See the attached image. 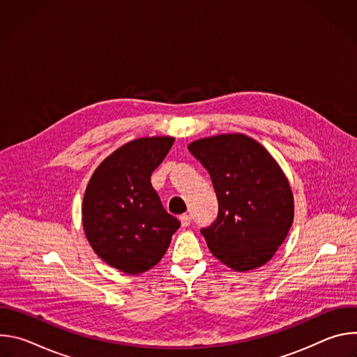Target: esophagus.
<instances>
[{
    "label": "esophagus",
    "instance_id": "1",
    "mask_svg": "<svg viewBox=\"0 0 357 357\" xmlns=\"http://www.w3.org/2000/svg\"><path fill=\"white\" fill-rule=\"evenodd\" d=\"M179 220H181V225H182L183 227H188V226L190 225V222H192V218L185 213V215H182V216L179 218Z\"/></svg>",
    "mask_w": 357,
    "mask_h": 357
}]
</instances>
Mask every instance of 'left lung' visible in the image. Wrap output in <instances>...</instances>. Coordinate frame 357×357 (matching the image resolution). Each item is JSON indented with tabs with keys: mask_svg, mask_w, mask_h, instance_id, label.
<instances>
[{
	"mask_svg": "<svg viewBox=\"0 0 357 357\" xmlns=\"http://www.w3.org/2000/svg\"><path fill=\"white\" fill-rule=\"evenodd\" d=\"M211 175L216 220L203 227L213 256L234 271L264 266L284 243L294 220V196L270 152L244 134H222L189 144Z\"/></svg>",
	"mask_w": 357,
	"mask_h": 357,
	"instance_id": "1",
	"label": "left lung"
}]
</instances>
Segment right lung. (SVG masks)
<instances>
[{"label":"right lung","instance_id":"right-lung-1","mask_svg":"<svg viewBox=\"0 0 357 357\" xmlns=\"http://www.w3.org/2000/svg\"><path fill=\"white\" fill-rule=\"evenodd\" d=\"M175 138L146 137L116 149L91 175L83 197V229L97 256L137 275L161 261L181 223L151 185Z\"/></svg>","mask_w":357,"mask_h":357}]
</instances>
